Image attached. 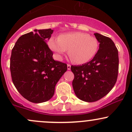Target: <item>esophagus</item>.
Returning a JSON list of instances; mask_svg holds the SVG:
<instances>
[{"label":"esophagus","instance_id":"esophagus-1","mask_svg":"<svg viewBox=\"0 0 132 132\" xmlns=\"http://www.w3.org/2000/svg\"><path fill=\"white\" fill-rule=\"evenodd\" d=\"M67 66H68V70H70V69H71V65L69 64H68Z\"/></svg>","mask_w":132,"mask_h":132}]
</instances>
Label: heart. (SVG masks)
I'll return each instance as SVG.
<instances>
[{"label": "heart", "instance_id": "b5f03b06", "mask_svg": "<svg viewBox=\"0 0 132 132\" xmlns=\"http://www.w3.org/2000/svg\"><path fill=\"white\" fill-rule=\"evenodd\" d=\"M50 48L58 58L68 50V55L76 64H84L95 56L99 50V42L95 37L85 33L74 32L51 38Z\"/></svg>", "mask_w": 132, "mask_h": 132}]
</instances>
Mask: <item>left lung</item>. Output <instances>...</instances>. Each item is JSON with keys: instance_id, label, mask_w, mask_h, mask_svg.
Listing matches in <instances>:
<instances>
[{"instance_id": "8db88e82", "label": "left lung", "mask_w": 132, "mask_h": 132, "mask_svg": "<svg viewBox=\"0 0 132 132\" xmlns=\"http://www.w3.org/2000/svg\"><path fill=\"white\" fill-rule=\"evenodd\" d=\"M99 48L91 61L80 66H71L75 75L72 87L79 99L92 102L102 99L116 84L119 72V54L110 38L94 33Z\"/></svg>"}]
</instances>
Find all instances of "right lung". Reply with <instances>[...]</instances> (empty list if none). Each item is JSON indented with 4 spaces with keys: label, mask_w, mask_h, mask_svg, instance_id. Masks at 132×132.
I'll return each instance as SVG.
<instances>
[{
    "label": "right lung",
    "mask_w": 132,
    "mask_h": 132,
    "mask_svg": "<svg viewBox=\"0 0 132 132\" xmlns=\"http://www.w3.org/2000/svg\"><path fill=\"white\" fill-rule=\"evenodd\" d=\"M18 39L12 50L10 69L12 82L30 102H46L54 95L55 86L67 71L66 63L54 61L46 41L53 30H35Z\"/></svg>",
    "instance_id": "1"
}]
</instances>
